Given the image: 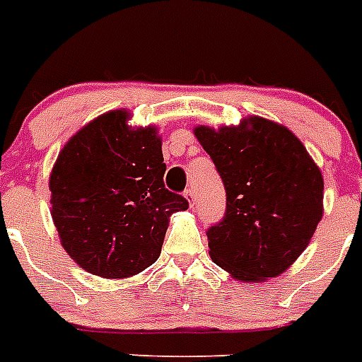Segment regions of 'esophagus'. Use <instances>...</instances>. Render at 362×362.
I'll use <instances>...</instances> for the list:
<instances>
[{"mask_svg": "<svg viewBox=\"0 0 362 362\" xmlns=\"http://www.w3.org/2000/svg\"><path fill=\"white\" fill-rule=\"evenodd\" d=\"M184 199L187 200V204H189V206H194V193H193V189L185 191Z\"/></svg>", "mask_w": 362, "mask_h": 362, "instance_id": "obj_1", "label": "esophagus"}]
</instances>
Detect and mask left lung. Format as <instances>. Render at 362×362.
I'll return each instance as SVG.
<instances>
[{
	"instance_id": "8db88e82",
	"label": "left lung",
	"mask_w": 362,
	"mask_h": 362,
	"mask_svg": "<svg viewBox=\"0 0 362 362\" xmlns=\"http://www.w3.org/2000/svg\"><path fill=\"white\" fill-rule=\"evenodd\" d=\"M194 136L226 187L224 218L207 229L211 260L240 282L282 275L322 220L319 165L290 129L260 116L197 125Z\"/></svg>"
}]
</instances>
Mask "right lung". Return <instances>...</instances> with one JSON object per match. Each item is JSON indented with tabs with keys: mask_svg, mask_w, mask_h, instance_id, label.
Wrapping results in <instances>:
<instances>
[{
	"mask_svg": "<svg viewBox=\"0 0 362 362\" xmlns=\"http://www.w3.org/2000/svg\"><path fill=\"white\" fill-rule=\"evenodd\" d=\"M125 109L100 115L72 134L49 178L50 216L81 269L129 279L155 264L169 216L187 200L165 189L162 138L133 127Z\"/></svg>",
	"mask_w": 362,
	"mask_h": 362,
	"instance_id": "obj_1",
	"label": "right lung"
}]
</instances>
